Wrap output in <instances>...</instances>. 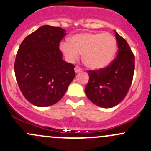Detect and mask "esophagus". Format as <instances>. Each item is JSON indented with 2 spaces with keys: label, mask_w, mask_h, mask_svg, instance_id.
<instances>
[{
  "label": "esophagus",
  "mask_w": 151,
  "mask_h": 151,
  "mask_svg": "<svg viewBox=\"0 0 151 151\" xmlns=\"http://www.w3.org/2000/svg\"><path fill=\"white\" fill-rule=\"evenodd\" d=\"M74 70H75V72H76V73L81 72V71L82 70V69H81V68L79 66H76V67H75V69H74Z\"/></svg>",
  "instance_id": "1"
}]
</instances>
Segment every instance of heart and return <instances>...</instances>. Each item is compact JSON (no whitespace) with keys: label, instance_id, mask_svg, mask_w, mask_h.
<instances>
[{"label":"heart","instance_id":"b5f03b06","mask_svg":"<svg viewBox=\"0 0 151 151\" xmlns=\"http://www.w3.org/2000/svg\"><path fill=\"white\" fill-rule=\"evenodd\" d=\"M117 41L109 33L84 32L72 36L70 42H62L60 50L69 62H75L83 53V61L90 69L108 66L117 52Z\"/></svg>","mask_w":151,"mask_h":151}]
</instances>
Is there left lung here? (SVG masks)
Here are the masks:
<instances>
[{"label": "left lung", "mask_w": 151, "mask_h": 151, "mask_svg": "<svg viewBox=\"0 0 151 151\" xmlns=\"http://www.w3.org/2000/svg\"><path fill=\"white\" fill-rule=\"evenodd\" d=\"M114 32L118 45L117 58L106 68L88 71L89 79L85 87L87 98L102 108L114 107L124 99L134 76V53L126 40Z\"/></svg>", "instance_id": "1"}]
</instances>
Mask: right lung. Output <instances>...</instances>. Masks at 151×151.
Returning a JSON list of instances; mask_svg holds the SVG:
<instances>
[{
	"label": "right lung",
	"mask_w": 151,
	"mask_h": 151,
	"mask_svg": "<svg viewBox=\"0 0 151 151\" xmlns=\"http://www.w3.org/2000/svg\"><path fill=\"white\" fill-rule=\"evenodd\" d=\"M60 27L42 25L22 42L14 62L16 79L24 97L34 106L57 103L75 77L73 65L62 59Z\"/></svg>",
	"instance_id": "add662e5"
}]
</instances>
